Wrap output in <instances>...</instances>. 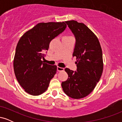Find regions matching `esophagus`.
I'll list each match as a JSON object with an SVG mask.
<instances>
[{
	"mask_svg": "<svg viewBox=\"0 0 122 122\" xmlns=\"http://www.w3.org/2000/svg\"><path fill=\"white\" fill-rule=\"evenodd\" d=\"M57 71H58V72H60V71H64V68H61V67H60V66H58L57 67Z\"/></svg>",
	"mask_w": 122,
	"mask_h": 122,
	"instance_id": "obj_1",
	"label": "esophagus"
}]
</instances>
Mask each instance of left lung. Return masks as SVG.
<instances>
[{
	"label": "left lung",
	"mask_w": 122,
	"mask_h": 122,
	"mask_svg": "<svg viewBox=\"0 0 122 122\" xmlns=\"http://www.w3.org/2000/svg\"><path fill=\"white\" fill-rule=\"evenodd\" d=\"M76 38L73 57H76L77 72L65 68L68 79L61 84L66 95L81 99L93 91L103 71L102 50L97 37L86 25L72 20L65 22Z\"/></svg>",
	"instance_id": "1"
}]
</instances>
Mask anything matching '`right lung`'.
Segmentation results:
<instances>
[{"mask_svg":"<svg viewBox=\"0 0 122 122\" xmlns=\"http://www.w3.org/2000/svg\"><path fill=\"white\" fill-rule=\"evenodd\" d=\"M62 22L40 23L26 31L18 41L14 58V70L18 82L25 91L33 96L44 93L57 72L56 65L42 61L49 43L64 31Z\"/></svg>","mask_w":122,"mask_h":122,"instance_id":"obj_1","label":"right lung"}]
</instances>
